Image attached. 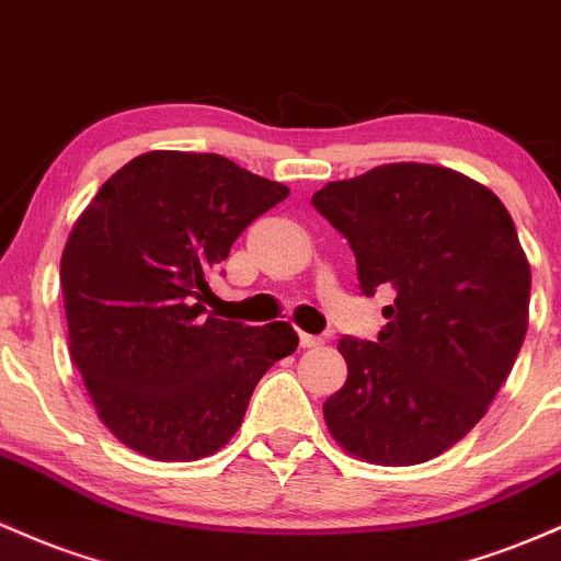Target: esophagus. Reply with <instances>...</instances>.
Instances as JSON below:
<instances>
[{"label":"esophagus","instance_id":"1","mask_svg":"<svg viewBox=\"0 0 561 561\" xmlns=\"http://www.w3.org/2000/svg\"><path fill=\"white\" fill-rule=\"evenodd\" d=\"M325 339L323 336H312V333H299V344L305 350H310V347H320V344H323Z\"/></svg>","mask_w":561,"mask_h":561}]
</instances>
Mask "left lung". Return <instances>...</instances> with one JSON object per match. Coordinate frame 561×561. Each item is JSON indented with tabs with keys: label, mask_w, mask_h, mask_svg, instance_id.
<instances>
[{
	"label": "left lung",
	"mask_w": 561,
	"mask_h": 561,
	"mask_svg": "<svg viewBox=\"0 0 561 561\" xmlns=\"http://www.w3.org/2000/svg\"><path fill=\"white\" fill-rule=\"evenodd\" d=\"M312 206L355 251L365 297H394L376 342H339L347 381L325 400V424L363 461H430L474 430L525 342L530 264L512 214L432 163L329 182Z\"/></svg>",
	"instance_id": "obj_1"
}]
</instances>
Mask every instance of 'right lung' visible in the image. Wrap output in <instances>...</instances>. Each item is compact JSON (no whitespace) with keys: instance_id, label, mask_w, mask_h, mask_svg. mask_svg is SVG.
<instances>
[{"instance_id":"add662e5","label":"right lung","mask_w":561,"mask_h":561,"mask_svg":"<svg viewBox=\"0 0 561 561\" xmlns=\"http://www.w3.org/2000/svg\"><path fill=\"white\" fill-rule=\"evenodd\" d=\"M288 196L217 153L150 150L90 201L60 260L71 360L98 416L156 461H198L238 432L256 381L297 350L288 323L201 305L236 238Z\"/></svg>"}]
</instances>
